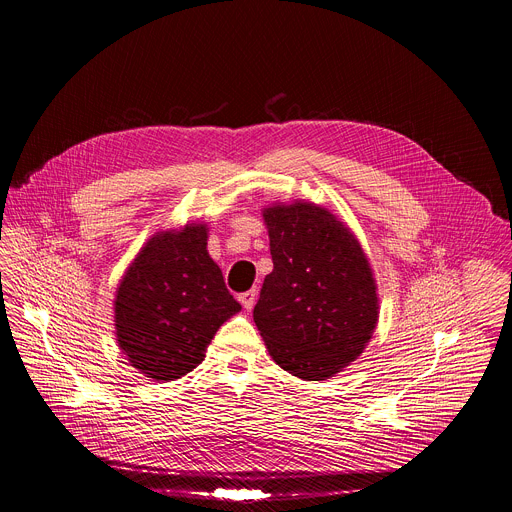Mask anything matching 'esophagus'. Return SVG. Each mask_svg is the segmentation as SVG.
Instances as JSON below:
<instances>
[{"label":"esophagus","mask_w":512,"mask_h":512,"mask_svg":"<svg viewBox=\"0 0 512 512\" xmlns=\"http://www.w3.org/2000/svg\"><path fill=\"white\" fill-rule=\"evenodd\" d=\"M255 300H257V291L255 289H249V291H245V294L239 296V302L243 304L245 310H251L255 306Z\"/></svg>","instance_id":"34e87169"}]
</instances>
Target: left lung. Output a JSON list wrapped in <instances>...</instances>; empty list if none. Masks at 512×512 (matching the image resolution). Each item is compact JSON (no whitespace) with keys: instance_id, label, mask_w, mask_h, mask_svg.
Instances as JSON below:
<instances>
[{"instance_id":"left-lung-1","label":"left lung","mask_w":512,"mask_h":512,"mask_svg":"<svg viewBox=\"0 0 512 512\" xmlns=\"http://www.w3.org/2000/svg\"><path fill=\"white\" fill-rule=\"evenodd\" d=\"M273 271L253 320L279 367L306 381L334 377L364 350L379 318L371 265L326 208L296 202L263 212Z\"/></svg>"}]
</instances>
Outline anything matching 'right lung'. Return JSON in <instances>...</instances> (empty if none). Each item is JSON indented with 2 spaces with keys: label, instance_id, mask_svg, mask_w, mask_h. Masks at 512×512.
I'll return each instance as SVG.
<instances>
[{
  "label": "right lung",
  "instance_id": "right-lung-1",
  "mask_svg": "<svg viewBox=\"0 0 512 512\" xmlns=\"http://www.w3.org/2000/svg\"><path fill=\"white\" fill-rule=\"evenodd\" d=\"M241 304L206 251V227L158 233L127 269L115 300L121 350L143 375L174 381L196 369Z\"/></svg>",
  "mask_w": 512,
  "mask_h": 512
}]
</instances>
